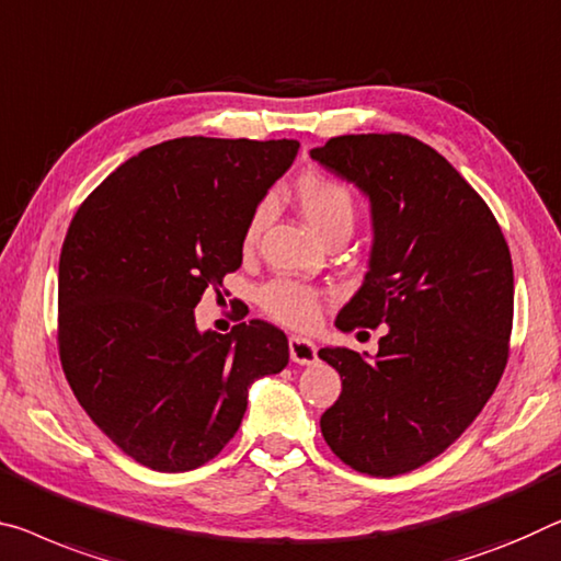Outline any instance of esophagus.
Returning a JSON list of instances; mask_svg holds the SVG:
<instances>
[{
  "instance_id": "1",
  "label": "esophagus",
  "mask_w": 561,
  "mask_h": 561,
  "mask_svg": "<svg viewBox=\"0 0 561 561\" xmlns=\"http://www.w3.org/2000/svg\"><path fill=\"white\" fill-rule=\"evenodd\" d=\"M288 348H290V360H296V364H313L318 358L316 343L308 339H300V335H290Z\"/></svg>"
}]
</instances>
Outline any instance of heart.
Returning <instances> with one entry per match:
<instances>
[{
  "instance_id": "heart-1",
  "label": "heart",
  "mask_w": 561,
  "mask_h": 561,
  "mask_svg": "<svg viewBox=\"0 0 561 561\" xmlns=\"http://www.w3.org/2000/svg\"><path fill=\"white\" fill-rule=\"evenodd\" d=\"M296 203L308 226L313 228L323 240L335 236V232H346L351 236L353 222H356V195L343 180L325 175V172L310 170L298 178L296 183ZM271 205L261 203L251 213L243 230V248L251 251L255 248L257 238L268 222ZM257 306L275 323L288 325L296 331L313 329L321 318L323 293L306 286V283L290 278H275L257 290Z\"/></svg>"
}]
</instances>
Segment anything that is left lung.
I'll return each instance as SVG.
<instances>
[{"label":"left lung","mask_w":561,"mask_h":561,"mask_svg":"<svg viewBox=\"0 0 561 561\" xmlns=\"http://www.w3.org/2000/svg\"><path fill=\"white\" fill-rule=\"evenodd\" d=\"M310 158L374 208L370 271L335 325H386L374 358L318 351L341 374L321 434L346 467L399 477L449 449L496 391L514 323L512 253L484 197L416 137L341 135Z\"/></svg>","instance_id":"8db88e82"}]
</instances>
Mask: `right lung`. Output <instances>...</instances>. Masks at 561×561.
<instances>
[{
  "instance_id": "1",
  "label": "right lung",
  "mask_w": 561,
  "mask_h": 561,
  "mask_svg": "<svg viewBox=\"0 0 561 561\" xmlns=\"http://www.w3.org/2000/svg\"><path fill=\"white\" fill-rule=\"evenodd\" d=\"M296 140L178 137L77 208L59 255L57 351L84 413L154 471H191L236 436L248 386L288 364L265 321L197 333L193 308L243 263V230Z\"/></svg>"
}]
</instances>
